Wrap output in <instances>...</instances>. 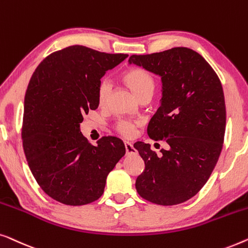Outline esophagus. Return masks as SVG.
<instances>
[{
    "label": "esophagus",
    "mask_w": 248,
    "mask_h": 248,
    "mask_svg": "<svg viewBox=\"0 0 248 248\" xmlns=\"http://www.w3.org/2000/svg\"><path fill=\"white\" fill-rule=\"evenodd\" d=\"M124 147H125V153H127V155H132V154H136V153H137V151L134 148V146H132L131 142L125 141Z\"/></svg>",
    "instance_id": "34e87169"
}]
</instances>
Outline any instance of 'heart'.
I'll list each match as a JSON object with an SVG mask.
<instances>
[{"instance_id":"obj_1","label":"heart","mask_w":248,"mask_h":248,"mask_svg":"<svg viewBox=\"0 0 248 248\" xmlns=\"http://www.w3.org/2000/svg\"><path fill=\"white\" fill-rule=\"evenodd\" d=\"M123 81L124 84L130 89L137 99L139 96L144 95L146 93H152L154 92L155 89V81L154 78L151 75V73H148L144 68L134 67L125 71L123 74ZM111 92V86L107 81H102L100 83L99 88H97V103L99 106L103 107L106 106L109 99ZM138 124L131 123V121L127 120H121L117 124L116 128L119 134H121L124 137H131L135 134L136 127Z\"/></svg>"}]
</instances>
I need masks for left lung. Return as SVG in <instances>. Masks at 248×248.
Segmentation results:
<instances>
[{
	"mask_svg": "<svg viewBox=\"0 0 248 248\" xmlns=\"http://www.w3.org/2000/svg\"><path fill=\"white\" fill-rule=\"evenodd\" d=\"M128 62L160 78V107L147 132L169 145L160 156L149 144L134 145L145 162L136 190L153 203H182L207 183L221 153L226 106L220 79L201 55L186 47L132 55Z\"/></svg>",
	"mask_w": 248,
	"mask_h": 248,
	"instance_id": "left-lung-1",
	"label": "left lung"
}]
</instances>
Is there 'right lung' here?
<instances>
[{"label": "right lung", "instance_id": "right-lung-1", "mask_svg": "<svg viewBox=\"0 0 248 248\" xmlns=\"http://www.w3.org/2000/svg\"><path fill=\"white\" fill-rule=\"evenodd\" d=\"M127 57L75 45L47 56L30 79L24 96V155L39 186L61 203L97 200L108 174L125 154L117 137L89 144L81 124L89 110L99 107L101 78Z\"/></svg>", "mask_w": 248, "mask_h": 248}]
</instances>
